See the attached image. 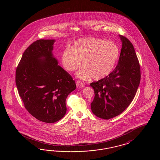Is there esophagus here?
<instances>
[{
  "mask_svg": "<svg viewBox=\"0 0 160 160\" xmlns=\"http://www.w3.org/2000/svg\"><path fill=\"white\" fill-rule=\"evenodd\" d=\"M76 86L78 88H82L84 86L83 84L81 83L80 82H78V81L76 82Z\"/></svg>",
  "mask_w": 160,
  "mask_h": 160,
  "instance_id": "1",
  "label": "esophagus"
}]
</instances>
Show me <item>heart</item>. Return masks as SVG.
<instances>
[{"instance_id": "b5f03b06", "label": "heart", "mask_w": 160, "mask_h": 160, "mask_svg": "<svg viewBox=\"0 0 160 160\" xmlns=\"http://www.w3.org/2000/svg\"><path fill=\"white\" fill-rule=\"evenodd\" d=\"M120 50L115 43L99 38L80 39L71 48H65L61 56L63 67L74 72L83 66L77 76L86 80L92 76L95 80L102 79L113 70L119 59Z\"/></svg>"}]
</instances>
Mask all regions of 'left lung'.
Here are the masks:
<instances>
[{
  "label": "left lung",
  "mask_w": 160,
  "mask_h": 160,
  "mask_svg": "<svg viewBox=\"0 0 160 160\" xmlns=\"http://www.w3.org/2000/svg\"><path fill=\"white\" fill-rule=\"evenodd\" d=\"M122 48L118 63L106 77L90 84L95 97L92 113L109 119L122 113L134 99L140 82V68L134 48L129 40L119 35Z\"/></svg>",
  "instance_id": "left-lung-1"
}]
</instances>
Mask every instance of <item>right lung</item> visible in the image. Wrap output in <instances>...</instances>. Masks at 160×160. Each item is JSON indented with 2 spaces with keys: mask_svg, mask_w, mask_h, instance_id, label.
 I'll use <instances>...</instances> for the list:
<instances>
[{
  "mask_svg": "<svg viewBox=\"0 0 160 160\" xmlns=\"http://www.w3.org/2000/svg\"><path fill=\"white\" fill-rule=\"evenodd\" d=\"M55 39H39L24 52L15 83L26 110L39 121L54 123L66 114L65 101L76 88L53 53Z\"/></svg>",
  "mask_w": 160,
  "mask_h": 160,
  "instance_id": "add662e5",
  "label": "right lung"
}]
</instances>
